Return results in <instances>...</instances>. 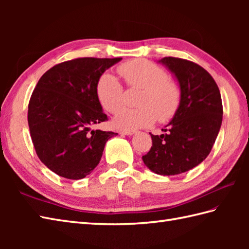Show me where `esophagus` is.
I'll list each match as a JSON object with an SVG mask.
<instances>
[{
  "instance_id": "obj_1",
  "label": "esophagus",
  "mask_w": 249,
  "mask_h": 249,
  "mask_svg": "<svg viewBox=\"0 0 249 249\" xmlns=\"http://www.w3.org/2000/svg\"><path fill=\"white\" fill-rule=\"evenodd\" d=\"M135 133H136L135 130H127V129L120 130V134H122V135H127V136H129V135H134Z\"/></svg>"
}]
</instances>
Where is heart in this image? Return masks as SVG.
<instances>
[{
	"label": "heart",
	"instance_id": "1",
	"mask_svg": "<svg viewBox=\"0 0 249 249\" xmlns=\"http://www.w3.org/2000/svg\"><path fill=\"white\" fill-rule=\"evenodd\" d=\"M118 72L131 89H140L138 108H123L124 89L111 73H104L96 86L100 106L110 113L116 112L113 124L120 129H136L156 121L172 119L179 107L182 91L177 81L169 78L161 67L146 60H131L118 67Z\"/></svg>",
	"mask_w": 249,
	"mask_h": 249
}]
</instances>
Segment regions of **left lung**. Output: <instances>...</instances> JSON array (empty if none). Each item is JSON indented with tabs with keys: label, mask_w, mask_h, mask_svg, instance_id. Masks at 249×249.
Listing matches in <instances>:
<instances>
[{
	"label": "left lung",
	"mask_w": 249,
	"mask_h": 249,
	"mask_svg": "<svg viewBox=\"0 0 249 249\" xmlns=\"http://www.w3.org/2000/svg\"><path fill=\"white\" fill-rule=\"evenodd\" d=\"M174 73L182 91L179 107L160 136L153 135L142 160L160 176H176L202 162L215 143L223 121V103L213 77L203 67L178 57L160 61Z\"/></svg>",
	"instance_id": "left-lung-1"
}]
</instances>
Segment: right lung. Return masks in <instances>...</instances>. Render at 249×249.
<instances>
[{
    "label": "right lung",
    "instance_id": "1",
    "mask_svg": "<svg viewBox=\"0 0 249 249\" xmlns=\"http://www.w3.org/2000/svg\"><path fill=\"white\" fill-rule=\"evenodd\" d=\"M121 60L79 57L51 67L37 82L29 103L30 134L40 161L57 176L86 178L99 163L106 142L118 135L93 127L108 120L97 82Z\"/></svg>",
    "mask_w": 249,
    "mask_h": 249
}]
</instances>
